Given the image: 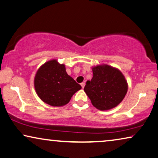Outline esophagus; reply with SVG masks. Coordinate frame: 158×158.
Wrapping results in <instances>:
<instances>
[{
  "label": "esophagus",
  "instance_id": "esophagus-1",
  "mask_svg": "<svg viewBox=\"0 0 158 158\" xmlns=\"http://www.w3.org/2000/svg\"><path fill=\"white\" fill-rule=\"evenodd\" d=\"M81 86H82V88H84V87H85V83H81Z\"/></svg>",
  "mask_w": 158,
  "mask_h": 158
}]
</instances>
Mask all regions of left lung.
Returning a JSON list of instances; mask_svg holds the SVG:
<instances>
[{
  "instance_id": "left-lung-1",
  "label": "left lung",
  "mask_w": 158,
  "mask_h": 158,
  "mask_svg": "<svg viewBox=\"0 0 158 158\" xmlns=\"http://www.w3.org/2000/svg\"><path fill=\"white\" fill-rule=\"evenodd\" d=\"M92 70L93 77L86 82L84 91L93 106L100 110L117 106L124 99L128 88L124 75L108 65L95 66Z\"/></svg>"
}]
</instances>
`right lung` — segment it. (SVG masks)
<instances>
[{
	"label": "right lung",
	"instance_id": "1",
	"mask_svg": "<svg viewBox=\"0 0 158 158\" xmlns=\"http://www.w3.org/2000/svg\"><path fill=\"white\" fill-rule=\"evenodd\" d=\"M36 93L45 103L54 107L68 104L81 85L68 75L64 64L56 59L45 63L38 70L34 78Z\"/></svg>",
	"mask_w": 158,
	"mask_h": 158
}]
</instances>
